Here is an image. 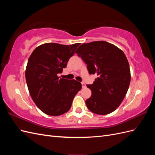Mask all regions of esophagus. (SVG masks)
Returning a JSON list of instances; mask_svg holds the SVG:
<instances>
[{"label": "esophagus", "mask_w": 155, "mask_h": 155, "mask_svg": "<svg viewBox=\"0 0 155 155\" xmlns=\"http://www.w3.org/2000/svg\"><path fill=\"white\" fill-rule=\"evenodd\" d=\"M81 85H82V88H85L86 87V85L85 84V83H83V82H82L81 83Z\"/></svg>", "instance_id": "obj_1"}]
</instances>
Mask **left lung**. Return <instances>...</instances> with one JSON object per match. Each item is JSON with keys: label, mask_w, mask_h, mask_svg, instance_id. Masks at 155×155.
Here are the masks:
<instances>
[{"label": "left lung", "mask_w": 155, "mask_h": 155, "mask_svg": "<svg viewBox=\"0 0 155 155\" xmlns=\"http://www.w3.org/2000/svg\"><path fill=\"white\" fill-rule=\"evenodd\" d=\"M76 53L87 64L90 74L97 78L87 87L92 95L85 101L94 113L105 115L118 108L127 92L130 81L129 64L124 51L108 42L83 43Z\"/></svg>", "instance_id": "obj_1"}]
</instances>
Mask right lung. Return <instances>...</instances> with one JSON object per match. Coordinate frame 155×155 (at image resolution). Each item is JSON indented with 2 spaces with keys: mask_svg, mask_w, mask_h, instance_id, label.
<instances>
[{
  "mask_svg": "<svg viewBox=\"0 0 155 155\" xmlns=\"http://www.w3.org/2000/svg\"><path fill=\"white\" fill-rule=\"evenodd\" d=\"M79 45L45 43L37 47L30 56L25 72L27 86L33 101L46 114L66 113L81 89V83L75 79L58 76Z\"/></svg>",
  "mask_w": 155,
  "mask_h": 155,
  "instance_id": "right-lung-1",
  "label": "right lung"
}]
</instances>
